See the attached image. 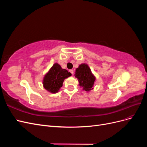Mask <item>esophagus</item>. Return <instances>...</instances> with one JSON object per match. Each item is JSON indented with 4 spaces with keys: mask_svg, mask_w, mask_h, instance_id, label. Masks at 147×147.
<instances>
[{
    "mask_svg": "<svg viewBox=\"0 0 147 147\" xmlns=\"http://www.w3.org/2000/svg\"><path fill=\"white\" fill-rule=\"evenodd\" d=\"M70 72L73 75V74H74V70H73V69H71V70H70Z\"/></svg>",
    "mask_w": 147,
    "mask_h": 147,
    "instance_id": "1",
    "label": "esophagus"
}]
</instances>
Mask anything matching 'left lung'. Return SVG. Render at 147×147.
Masks as SVG:
<instances>
[{
    "mask_svg": "<svg viewBox=\"0 0 147 147\" xmlns=\"http://www.w3.org/2000/svg\"><path fill=\"white\" fill-rule=\"evenodd\" d=\"M75 77L78 78L79 85L83 87V89L86 91L92 90L95 77L91 72V70L89 66L86 64H82L75 70Z\"/></svg>",
    "mask_w": 147,
    "mask_h": 147,
    "instance_id": "1",
    "label": "left lung"
}]
</instances>
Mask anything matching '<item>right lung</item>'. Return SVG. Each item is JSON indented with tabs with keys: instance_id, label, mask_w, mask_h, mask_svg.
I'll use <instances>...</instances> for the list:
<instances>
[{
	"instance_id": "add662e5",
	"label": "right lung",
	"mask_w": 147,
	"mask_h": 147,
	"mask_svg": "<svg viewBox=\"0 0 147 147\" xmlns=\"http://www.w3.org/2000/svg\"><path fill=\"white\" fill-rule=\"evenodd\" d=\"M71 75V73L66 69H62L59 64L55 63L43 78V87L51 93L57 92L63 86L64 80Z\"/></svg>"
}]
</instances>
